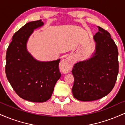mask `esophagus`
<instances>
[{
    "label": "esophagus",
    "instance_id": "1",
    "mask_svg": "<svg viewBox=\"0 0 125 125\" xmlns=\"http://www.w3.org/2000/svg\"><path fill=\"white\" fill-rule=\"evenodd\" d=\"M72 64L71 59L70 58H67L62 60L60 63V67L62 71L65 73L69 72L70 70L72 68Z\"/></svg>",
    "mask_w": 125,
    "mask_h": 125
}]
</instances>
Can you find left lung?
I'll return each instance as SVG.
<instances>
[{
  "mask_svg": "<svg viewBox=\"0 0 125 125\" xmlns=\"http://www.w3.org/2000/svg\"><path fill=\"white\" fill-rule=\"evenodd\" d=\"M94 36L96 52L92 58L74 65V82L72 87L74 98L93 101L108 94L115 86L119 72L118 51L109 33L97 26Z\"/></svg>",
  "mask_w": 125,
  "mask_h": 125,
  "instance_id": "left-lung-1",
  "label": "left lung"
}]
</instances>
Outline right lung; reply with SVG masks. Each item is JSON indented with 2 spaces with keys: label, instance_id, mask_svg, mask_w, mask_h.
I'll list each match as a JSON object with an SVG mask.
<instances>
[{
  "label": "right lung",
  "instance_id": "right-lung-1",
  "mask_svg": "<svg viewBox=\"0 0 125 125\" xmlns=\"http://www.w3.org/2000/svg\"><path fill=\"white\" fill-rule=\"evenodd\" d=\"M43 25L41 20L26 23L14 34L7 49L6 77L21 98L44 102L52 96L56 82L61 77L60 59L42 62L36 61L26 50V42L33 30Z\"/></svg>",
  "mask_w": 125,
  "mask_h": 125
}]
</instances>
